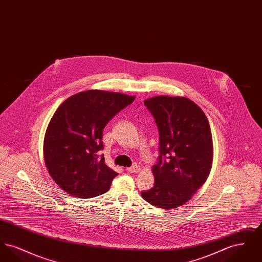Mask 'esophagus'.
I'll return each mask as SVG.
<instances>
[{
  "instance_id": "obj_1",
  "label": "esophagus",
  "mask_w": 262,
  "mask_h": 262,
  "mask_svg": "<svg viewBox=\"0 0 262 262\" xmlns=\"http://www.w3.org/2000/svg\"><path fill=\"white\" fill-rule=\"evenodd\" d=\"M126 170H127V172H129V173H137V172L140 171V167H139L138 165H134V166L127 168Z\"/></svg>"
}]
</instances>
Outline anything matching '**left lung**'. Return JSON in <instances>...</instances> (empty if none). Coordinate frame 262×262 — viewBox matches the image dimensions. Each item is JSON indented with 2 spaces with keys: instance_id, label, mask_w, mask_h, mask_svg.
I'll return each instance as SVG.
<instances>
[{
  "instance_id": "obj_1",
  "label": "left lung",
  "mask_w": 262,
  "mask_h": 262,
  "mask_svg": "<svg viewBox=\"0 0 262 262\" xmlns=\"http://www.w3.org/2000/svg\"><path fill=\"white\" fill-rule=\"evenodd\" d=\"M159 132L154 186L142 190L150 204L171 209L185 204L206 181L212 165L210 125L205 114L186 97L156 96L144 101Z\"/></svg>"
}]
</instances>
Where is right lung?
Listing matches in <instances>:
<instances>
[{"label":"right lung","mask_w":262,"mask_h":262,"mask_svg":"<svg viewBox=\"0 0 262 262\" xmlns=\"http://www.w3.org/2000/svg\"><path fill=\"white\" fill-rule=\"evenodd\" d=\"M135 96L103 90L79 92L62 102L44 138V159L52 179L69 194L91 199L109 190L118 174L98 155L106 125Z\"/></svg>","instance_id":"obj_1"}]
</instances>
